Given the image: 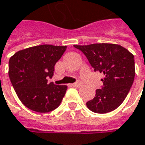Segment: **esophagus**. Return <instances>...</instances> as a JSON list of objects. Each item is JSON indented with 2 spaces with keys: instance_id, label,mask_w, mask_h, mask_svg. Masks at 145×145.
Returning a JSON list of instances; mask_svg holds the SVG:
<instances>
[{
  "instance_id": "obj_1",
  "label": "esophagus",
  "mask_w": 145,
  "mask_h": 145,
  "mask_svg": "<svg viewBox=\"0 0 145 145\" xmlns=\"http://www.w3.org/2000/svg\"><path fill=\"white\" fill-rule=\"evenodd\" d=\"M82 84H82V82H81V81H78V82H76V83L73 84L72 85L74 86V87H80Z\"/></svg>"
}]
</instances>
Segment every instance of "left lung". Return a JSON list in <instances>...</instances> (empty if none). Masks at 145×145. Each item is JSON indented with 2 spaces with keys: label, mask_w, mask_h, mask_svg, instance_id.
Instances as JSON below:
<instances>
[{
  "label": "left lung",
  "mask_w": 145,
  "mask_h": 145,
  "mask_svg": "<svg viewBox=\"0 0 145 145\" xmlns=\"http://www.w3.org/2000/svg\"><path fill=\"white\" fill-rule=\"evenodd\" d=\"M85 55L94 71L103 74L102 89L96 90L95 97L87 102L90 111L107 113L116 109L126 98L133 84L135 69L134 56L118 44L94 43L74 45Z\"/></svg>",
  "instance_id": "8db88e82"
}]
</instances>
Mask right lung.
<instances>
[{"mask_svg":"<svg viewBox=\"0 0 145 145\" xmlns=\"http://www.w3.org/2000/svg\"><path fill=\"white\" fill-rule=\"evenodd\" d=\"M66 46L39 45L14 53L9 61V76L21 103L38 112L53 111L61 104L66 85L47 83Z\"/></svg>","mask_w":145,"mask_h":145,"instance_id":"add662e5","label":"right lung"}]
</instances>
